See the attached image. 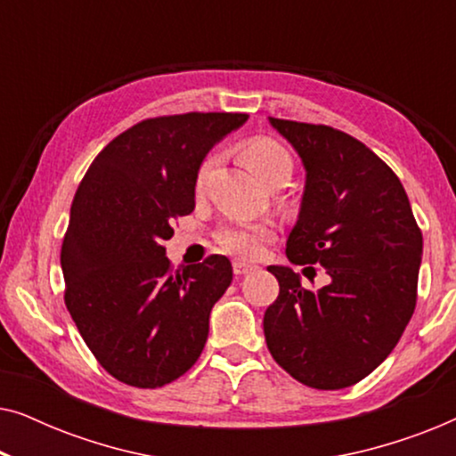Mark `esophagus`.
I'll return each instance as SVG.
<instances>
[{
  "mask_svg": "<svg viewBox=\"0 0 456 456\" xmlns=\"http://www.w3.org/2000/svg\"><path fill=\"white\" fill-rule=\"evenodd\" d=\"M232 270H234L236 276H245V273H251V272L257 270V265L247 264V261H234Z\"/></svg>",
  "mask_w": 456,
  "mask_h": 456,
  "instance_id": "1",
  "label": "esophagus"
}]
</instances>
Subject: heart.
<instances>
[{"label":"heart","mask_w":456,"mask_h":456,"mask_svg":"<svg viewBox=\"0 0 456 456\" xmlns=\"http://www.w3.org/2000/svg\"><path fill=\"white\" fill-rule=\"evenodd\" d=\"M239 158L248 170L259 180L270 186H280L290 178L292 158L282 142L272 136H251L239 145ZM216 166L214 155H208L195 174V191L201 192L208 184V178ZM272 236L267 224H247V226H232L217 234V242L224 251L239 255V257H255L259 255L264 242Z\"/></svg>","instance_id":"heart-1"}]
</instances>
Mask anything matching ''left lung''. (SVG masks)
Segmentation results:
<instances>
[{
	"instance_id": "8db88e82",
	"label": "left lung",
	"mask_w": 456,
	"mask_h": 456,
	"mask_svg": "<svg viewBox=\"0 0 456 456\" xmlns=\"http://www.w3.org/2000/svg\"><path fill=\"white\" fill-rule=\"evenodd\" d=\"M270 122L307 172L286 257L305 273L320 265L330 284L307 290L290 267H267L280 292L265 309V342L301 384L340 390L401 340L417 303L421 230L401 180L363 142L323 124Z\"/></svg>"
}]
</instances>
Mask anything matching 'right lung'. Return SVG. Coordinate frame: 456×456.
Here are the masks:
<instances>
[{
    "instance_id": "add662e5",
    "label": "right lung",
    "mask_w": 456,
    "mask_h": 456,
    "mask_svg": "<svg viewBox=\"0 0 456 456\" xmlns=\"http://www.w3.org/2000/svg\"><path fill=\"white\" fill-rule=\"evenodd\" d=\"M247 118H147L108 142L80 180L60 255L64 301L95 359L124 384L159 388L203 351L232 265L211 255L172 272L164 242L195 209L199 164Z\"/></svg>"
}]
</instances>
